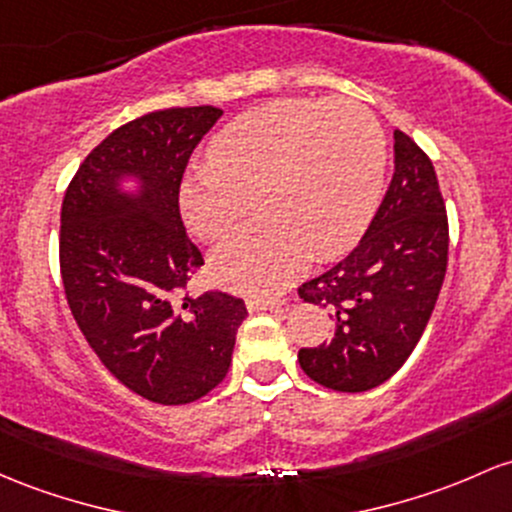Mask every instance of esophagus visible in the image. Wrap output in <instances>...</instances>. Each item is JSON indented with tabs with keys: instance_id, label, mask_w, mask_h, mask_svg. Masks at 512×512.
Wrapping results in <instances>:
<instances>
[{
	"instance_id": "esophagus-1",
	"label": "esophagus",
	"mask_w": 512,
	"mask_h": 512,
	"mask_svg": "<svg viewBox=\"0 0 512 512\" xmlns=\"http://www.w3.org/2000/svg\"><path fill=\"white\" fill-rule=\"evenodd\" d=\"M284 301L279 299H247V311L260 313V311H279Z\"/></svg>"
}]
</instances>
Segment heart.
Segmentation results:
<instances>
[{
    "label": "heart",
    "mask_w": 512,
    "mask_h": 512,
    "mask_svg": "<svg viewBox=\"0 0 512 512\" xmlns=\"http://www.w3.org/2000/svg\"><path fill=\"white\" fill-rule=\"evenodd\" d=\"M211 162L179 184V211L199 240H218L260 199L265 216L216 247L223 286L269 296L311 260L362 238L379 204L386 140L379 121L350 99H277L221 128Z\"/></svg>",
    "instance_id": "obj_1"
}]
</instances>
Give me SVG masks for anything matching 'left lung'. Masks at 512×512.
Returning <instances> with one entry per match:
<instances>
[{"label": "left lung", "mask_w": 512, "mask_h": 512, "mask_svg": "<svg viewBox=\"0 0 512 512\" xmlns=\"http://www.w3.org/2000/svg\"><path fill=\"white\" fill-rule=\"evenodd\" d=\"M447 213L430 157L393 131V177L367 233L345 260L299 286L328 308L333 335L299 350L325 389L359 393L403 367L432 316L447 272Z\"/></svg>", "instance_id": "left-lung-1"}]
</instances>
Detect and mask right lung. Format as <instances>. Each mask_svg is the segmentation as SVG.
Here are the masks:
<instances>
[{"mask_svg":"<svg viewBox=\"0 0 512 512\" xmlns=\"http://www.w3.org/2000/svg\"><path fill=\"white\" fill-rule=\"evenodd\" d=\"M221 116L189 106L116 128L84 157L60 211L72 316L101 364L162 406L192 403L226 379L247 316L245 301L223 291L182 296L204 257L179 216V184Z\"/></svg>","mask_w":512,"mask_h":512,"instance_id":"1","label":"right lung"}]
</instances>
